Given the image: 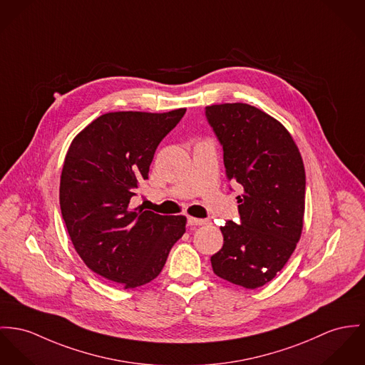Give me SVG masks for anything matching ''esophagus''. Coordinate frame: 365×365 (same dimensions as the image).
Segmentation results:
<instances>
[{
	"label": "esophagus",
	"instance_id": "esophagus-1",
	"mask_svg": "<svg viewBox=\"0 0 365 365\" xmlns=\"http://www.w3.org/2000/svg\"><path fill=\"white\" fill-rule=\"evenodd\" d=\"M187 224L192 225V226H195V225H207L210 224V221L208 220H201V218H195V217H189L187 218Z\"/></svg>",
	"mask_w": 365,
	"mask_h": 365
}]
</instances>
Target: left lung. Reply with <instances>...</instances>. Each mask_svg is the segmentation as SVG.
I'll list each match as a JSON object with an SVG mask.
<instances>
[{
  "mask_svg": "<svg viewBox=\"0 0 365 365\" xmlns=\"http://www.w3.org/2000/svg\"><path fill=\"white\" fill-rule=\"evenodd\" d=\"M224 148L226 178L237 182L240 224L221 226L214 274L246 289L272 281L300 240L306 170L292 135L271 115L243 103L205 107Z\"/></svg>",
  "mask_w": 365,
  "mask_h": 365,
  "instance_id": "left-lung-1",
  "label": "left lung"
}]
</instances>
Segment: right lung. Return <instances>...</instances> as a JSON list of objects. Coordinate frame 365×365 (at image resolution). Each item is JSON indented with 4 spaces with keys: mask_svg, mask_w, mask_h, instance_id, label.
Instances as JSON below:
<instances>
[{
    "mask_svg": "<svg viewBox=\"0 0 365 365\" xmlns=\"http://www.w3.org/2000/svg\"><path fill=\"white\" fill-rule=\"evenodd\" d=\"M186 108L119 111L98 116L72 140L61 173L59 205L84 264L107 281L133 289L155 279L186 217L132 208L154 153Z\"/></svg>",
    "mask_w": 365,
    "mask_h": 365,
    "instance_id": "right-lung-1",
    "label": "right lung"
}]
</instances>
